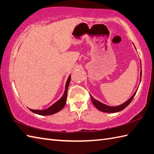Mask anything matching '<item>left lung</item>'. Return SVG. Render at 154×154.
Masks as SVG:
<instances>
[{
    "label": "left lung",
    "instance_id": "left-lung-1",
    "mask_svg": "<svg viewBox=\"0 0 154 154\" xmlns=\"http://www.w3.org/2000/svg\"><path fill=\"white\" fill-rule=\"evenodd\" d=\"M134 47H135V46H134ZM135 49H136V47H135ZM140 63H141V62H140ZM141 77H142V66H141V70H140V81H141ZM137 90H138V89L135 91L134 94H133L127 101H125V103H123L122 104L117 105V106H109L107 105H105L103 103H101V102L99 101L98 100H95V99L91 95H90V97H91L92 103L94 104V105L98 109V110H100L102 112H108V113H113V112H119L121 111H122L125 108L127 107V106L130 103H131V102L132 101V99L134 98Z\"/></svg>",
    "mask_w": 154,
    "mask_h": 154
}]
</instances>
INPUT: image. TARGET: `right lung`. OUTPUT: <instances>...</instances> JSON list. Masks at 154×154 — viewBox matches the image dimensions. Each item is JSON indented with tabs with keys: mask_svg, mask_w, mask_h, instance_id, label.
Listing matches in <instances>:
<instances>
[{
	"mask_svg": "<svg viewBox=\"0 0 154 154\" xmlns=\"http://www.w3.org/2000/svg\"><path fill=\"white\" fill-rule=\"evenodd\" d=\"M71 79V74L68 76V79L66 80V83L65 85V90H64V92L63 95V96L60 97L55 103H53L52 105L50 106L46 109H43V110H34V109H29V110L33 112V113H35L39 115H53L56 112H59L62 110L64 105L66 104V97H67V91H68V88L69 86L70 82Z\"/></svg>",
	"mask_w": 154,
	"mask_h": 154,
	"instance_id": "add662e5",
	"label": "right lung"
}]
</instances>
